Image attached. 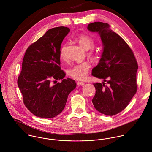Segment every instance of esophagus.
<instances>
[{"mask_svg": "<svg viewBox=\"0 0 152 152\" xmlns=\"http://www.w3.org/2000/svg\"><path fill=\"white\" fill-rule=\"evenodd\" d=\"M77 86H83L84 85V83H83V82H77Z\"/></svg>", "mask_w": 152, "mask_h": 152, "instance_id": "1", "label": "esophagus"}]
</instances>
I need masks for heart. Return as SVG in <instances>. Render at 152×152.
<instances>
[{
	"label": "heart",
	"instance_id": "b5f03b06",
	"mask_svg": "<svg viewBox=\"0 0 152 152\" xmlns=\"http://www.w3.org/2000/svg\"><path fill=\"white\" fill-rule=\"evenodd\" d=\"M77 41L80 45L86 50L92 48L94 45V39L91 37L86 34L79 35L77 38ZM61 58L62 59H64L65 58V46L61 50ZM90 67V66L88 62H81L70 69L68 70V74L71 77L75 79L82 80L87 76Z\"/></svg>",
	"mask_w": 152,
	"mask_h": 152
}]
</instances>
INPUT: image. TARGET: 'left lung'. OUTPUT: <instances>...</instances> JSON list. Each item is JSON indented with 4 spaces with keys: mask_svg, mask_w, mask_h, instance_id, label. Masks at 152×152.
Here are the masks:
<instances>
[{
    "mask_svg": "<svg viewBox=\"0 0 152 152\" xmlns=\"http://www.w3.org/2000/svg\"><path fill=\"white\" fill-rule=\"evenodd\" d=\"M87 29L99 34L102 44L101 59L92 75L103 82L94 84L96 92L92 102L101 114L114 115L126 107L136 92L137 64L128 45L108 24L94 22Z\"/></svg>",
    "mask_w": 152,
    "mask_h": 152,
    "instance_id": "1",
    "label": "left lung"
}]
</instances>
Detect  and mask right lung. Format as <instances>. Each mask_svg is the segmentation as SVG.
<instances>
[{"instance_id": "obj_1", "label": "right lung", "mask_w": 152, "mask_h": 152, "mask_svg": "<svg viewBox=\"0 0 152 152\" xmlns=\"http://www.w3.org/2000/svg\"><path fill=\"white\" fill-rule=\"evenodd\" d=\"M69 32L66 27L50 29L26 51L17 84L26 107L38 117L59 115L76 87L74 80L64 79L65 73L59 66L61 44ZM52 80L62 82L53 86Z\"/></svg>"}]
</instances>
